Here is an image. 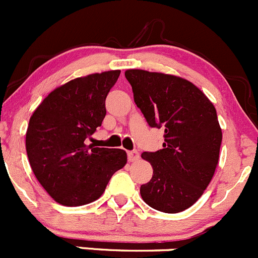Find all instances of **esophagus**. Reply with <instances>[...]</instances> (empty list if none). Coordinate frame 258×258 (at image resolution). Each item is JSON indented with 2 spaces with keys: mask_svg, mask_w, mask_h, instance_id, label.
<instances>
[{
  "mask_svg": "<svg viewBox=\"0 0 258 258\" xmlns=\"http://www.w3.org/2000/svg\"><path fill=\"white\" fill-rule=\"evenodd\" d=\"M127 157H128L130 162H136L140 158V153L137 151H128L127 152Z\"/></svg>",
  "mask_w": 258,
  "mask_h": 258,
  "instance_id": "34e87169",
  "label": "esophagus"
}]
</instances>
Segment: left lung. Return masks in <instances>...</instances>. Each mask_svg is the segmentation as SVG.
I'll return each instance as SVG.
<instances>
[{"instance_id": "obj_1", "label": "left lung", "mask_w": 258, "mask_h": 258, "mask_svg": "<svg viewBox=\"0 0 258 258\" xmlns=\"http://www.w3.org/2000/svg\"><path fill=\"white\" fill-rule=\"evenodd\" d=\"M124 76L147 123L165 130L162 150L141 156L153 168L140 188L142 200L161 212H182L202 196L217 167L222 131L215 106L182 77L145 70Z\"/></svg>"}]
</instances>
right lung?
Returning a JSON list of instances; mask_svg holds the SVG:
<instances>
[{
    "label": "right lung",
    "mask_w": 258,
    "mask_h": 258,
    "mask_svg": "<svg viewBox=\"0 0 258 258\" xmlns=\"http://www.w3.org/2000/svg\"><path fill=\"white\" fill-rule=\"evenodd\" d=\"M119 74L113 70L71 80L54 88L31 116L28 161L41 186L59 205L96 201L127 163L123 150L85 144L105 118L106 97Z\"/></svg>",
    "instance_id": "add662e5"
}]
</instances>
